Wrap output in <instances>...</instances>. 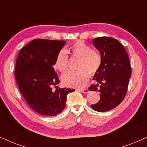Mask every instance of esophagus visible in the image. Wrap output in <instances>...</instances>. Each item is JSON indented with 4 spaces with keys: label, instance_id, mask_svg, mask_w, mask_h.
<instances>
[{
    "label": "esophagus",
    "instance_id": "esophagus-1",
    "mask_svg": "<svg viewBox=\"0 0 147 147\" xmlns=\"http://www.w3.org/2000/svg\"><path fill=\"white\" fill-rule=\"evenodd\" d=\"M79 91L83 92L84 94H88V92H89V90H88V89H86V88H84V89H80L78 90Z\"/></svg>",
    "mask_w": 147,
    "mask_h": 147
}]
</instances>
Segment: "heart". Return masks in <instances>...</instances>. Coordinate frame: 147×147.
Segmentation results:
<instances>
[{
	"mask_svg": "<svg viewBox=\"0 0 147 147\" xmlns=\"http://www.w3.org/2000/svg\"><path fill=\"white\" fill-rule=\"evenodd\" d=\"M68 53L72 57L79 58L76 71H69L62 76V81L65 85L69 87H83L88 80V73L95 74L101 65V56L96 51L85 42L76 41L66 49L61 50L58 53L55 61V67L63 72L67 68Z\"/></svg>",
	"mask_w": 147,
	"mask_h": 147,
	"instance_id": "heart-1",
	"label": "heart"
}]
</instances>
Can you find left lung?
<instances>
[{"mask_svg": "<svg viewBox=\"0 0 147 147\" xmlns=\"http://www.w3.org/2000/svg\"><path fill=\"white\" fill-rule=\"evenodd\" d=\"M92 44L102 58L101 65L93 79L98 82L90 86V91H98L100 100L91 107L96 111L110 110L121 103L125 97L131 76V67L125 48L112 37H98Z\"/></svg>", "mask_w": 147, "mask_h": 147, "instance_id": "left-lung-1", "label": "left lung"}]
</instances>
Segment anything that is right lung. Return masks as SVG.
I'll use <instances>...</instances> for the list:
<instances>
[{
    "instance_id": "obj_1",
    "label": "right lung",
    "mask_w": 147,
    "mask_h": 147,
    "mask_svg": "<svg viewBox=\"0 0 147 147\" xmlns=\"http://www.w3.org/2000/svg\"><path fill=\"white\" fill-rule=\"evenodd\" d=\"M65 41L37 39L22 48L16 61L15 76L20 92L33 110L46 116H55L65 107L71 88L51 87L59 84L53 66Z\"/></svg>"
}]
</instances>
